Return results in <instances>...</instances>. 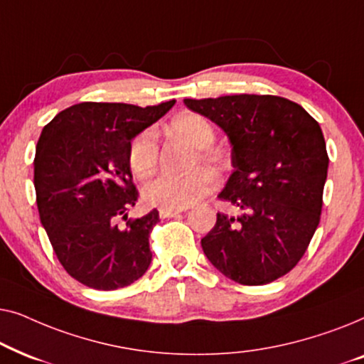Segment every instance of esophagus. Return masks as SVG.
Instances as JSON below:
<instances>
[{
  "label": "esophagus",
  "instance_id": "obj_1",
  "mask_svg": "<svg viewBox=\"0 0 364 364\" xmlns=\"http://www.w3.org/2000/svg\"><path fill=\"white\" fill-rule=\"evenodd\" d=\"M182 210H168V208H161L159 210V215H161L162 218H171V217H177L181 215Z\"/></svg>",
  "mask_w": 364,
  "mask_h": 364
}]
</instances>
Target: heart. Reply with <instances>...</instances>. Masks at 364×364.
Here are the masks:
<instances>
[{"mask_svg": "<svg viewBox=\"0 0 364 364\" xmlns=\"http://www.w3.org/2000/svg\"><path fill=\"white\" fill-rule=\"evenodd\" d=\"M171 131L176 136L186 139L188 144L198 149V159L210 167H220L222 157L212 151V144L215 142V131L212 124L200 114L183 112L172 119ZM127 161L131 171L139 177H149L156 171L159 161V142L157 134L152 129H147L137 134L129 146ZM215 187V177L208 168L198 167L186 176H171L162 173L152 181H149L142 188L144 198L152 205L168 210H181L188 205H193L207 196Z\"/></svg>", "mask_w": 364, "mask_h": 364, "instance_id": "obj_1", "label": "heart"}]
</instances>
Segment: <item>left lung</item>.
Wrapping results in <instances>:
<instances>
[{"instance_id":"left-lung-1","label":"left lung","mask_w":364,"mask_h":364,"mask_svg":"<svg viewBox=\"0 0 364 364\" xmlns=\"http://www.w3.org/2000/svg\"><path fill=\"white\" fill-rule=\"evenodd\" d=\"M191 111L227 134L233 172L218 198L238 207L202 238L205 257L242 285L287 275L320 223L328 154L321 127L300 104L278 96L237 94L183 99Z\"/></svg>"}]
</instances>
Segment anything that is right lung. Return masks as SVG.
I'll return each mask as SVG.
<instances>
[{"label":"right lung","mask_w":364,"mask_h":364,"mask_svg":"<svg viewBox=\"0 0 364 364\" xmlns=\"http://www.w3.org/2000/svg\"><path fill=\"white\" fill-rule=\"evenodd\" d=\"M173 104L81 102L43 129L34 157L39 218L64 270L82 285L117 290L151 265L149 233L159 212L154 208L124 228L116 220L127 218L139 197L129 146Z\"/></svg>","instance_id":"obj_1"}]
</instances>
